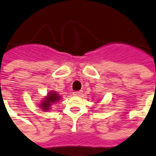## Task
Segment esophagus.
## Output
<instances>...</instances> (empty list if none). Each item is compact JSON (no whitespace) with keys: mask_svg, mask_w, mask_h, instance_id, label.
<instances>
[{"mask_svg":"<svg viewBox=\"0 0 156 156\" xmlns=\"http://www.w3.org/2000/svg\"><path fill=\"white\" fill-rule=\"evenodd\" d=\"M82 95V91H76L73 92V96H80Z\"/></svg>","mask_w":156,"mask_h":156,"instance_id":"34e87169","label":"esophagus"}]
</instances>
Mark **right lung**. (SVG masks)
Listing matches in <instances>:
<instances>
[{
	"label": "right lung",
	"instance_id": "obj_1",
	"mask_svg": "<svg viewBox=\"0 0 156 156\" xmlns=\"http://www.w3.org/2000/svg\"><path fill=\"white\" fill-rule=\"evenodd\" d=\"M60 100V96L56 94L55 92H48V96H46L45 98L42 100V103L41 104V108H42L43 111H49L51 108L50 107L52 105V104L57 102L58 100Z\"/></svg>",
	"mask_w": 156,
	"mask_h": 156
}]
</instances>
